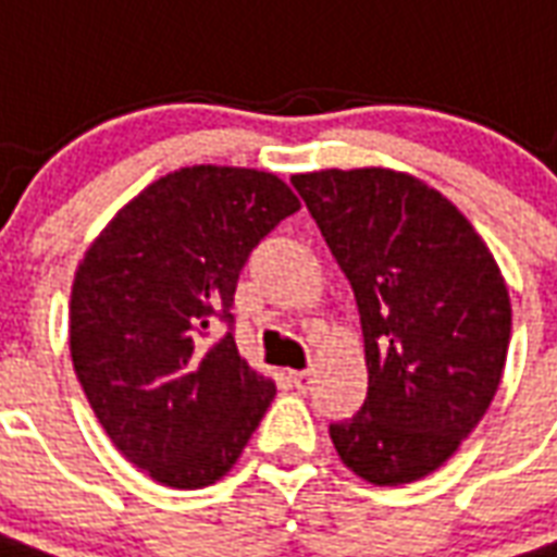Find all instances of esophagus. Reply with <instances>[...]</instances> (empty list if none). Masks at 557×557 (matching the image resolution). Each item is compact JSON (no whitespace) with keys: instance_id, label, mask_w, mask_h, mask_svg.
<instances>
[{"instance_id":"esophagus-1","label":"esophagus","mask_w":557,"mask_h":557,"mask_svg":"<svg viewBox=\"0 0 557 557\" xmlns=\"http://www.w3.org/2000/svg\"><path fill=\"white\" fill-rule=\"evenodd\" d=\"M290 383H294L296 392H302V395H306L308 388L314 385V371H294L290 373Z\"/></svg>"}]
</instances>
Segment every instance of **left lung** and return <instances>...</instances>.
Segmentation results:
<instances>
[{
  "mask_svg": "<svg viewBox=\"0 0 557 557\" xmlns=\"http://www.w3.org/2000/svg\"><path fill=\"white\" fill-rule=\"evenodd\" d=\"M356 296L368 397L329 424L335 450L376 486L436 472L478 428L510 344V296L472 222L392 169L294 174Z\"/></svg>",
  "mask_w": 557,
  "mask_h": 557,
  "instance_id": "left-lung-1",
  "label": "left lung"
}]
</instances>
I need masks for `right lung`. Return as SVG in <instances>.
Returning <instances> with one entry per match:
<instances>
[{"label": "right lung", "instance_id": "obj_1", "mask_svg": "<svg viewBox=\"0 0 557 557\" xmlns=\"http://www.w3.org/2000/svg\"><path fill=\"white\" fill-rule=\"evenodd\" d=\"M299 210L275 174L193 165L139 193L85 251L71 356L97 421L174 490L216 484L275 397L234 344V290L251 249ZM230 332L207 342L215 320Z\"/></svg>", "mask_w": 557, "mask_h": 557}]
</instances>
